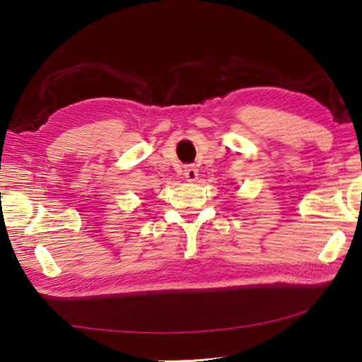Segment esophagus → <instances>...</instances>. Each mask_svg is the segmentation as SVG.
<instances>
[{
	"label": "esophagus",
	"mask_w": 362,
	"mask_h": 362,
	"mask_svg": "<svg viewBox=\"0 0 362 362\" xmlns=\"http://www.w3.org/2000/svg\"><path fill=\"white\" fill-rule=\"evenodd\" d=\"M185 179L188 182H196L197 180V175H199V169L196 166H187L185 168Z\"/></svg>",
	"instance_id": "obj_1"
}]
</instances>
